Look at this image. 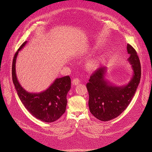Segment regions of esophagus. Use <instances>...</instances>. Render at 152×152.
I'll return each mask as SVG.
<instances>
[{
  "instance_id": "34e87169",
  "label": "esophagus",
  "mask_w": 152,
  "mask_h": 152,
  "mask_svg": "<svg viewBox=\"0 0 152 152\" xmlns=\"http://www.w3.org/2000/svg\"><path fill=\"white\" fill-rule=\"evenodd\" d=\"M80 83V80L78 78H75L73 79V80H72V84L74 86H77Z\"/></svg>"
}]
</instances>
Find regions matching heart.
<instances>
[{"label":"heart","mask_w":152,"mask_h":152,"mask_svg":"<svg viewBox=\"0 0 152 152\" xmlns=\"http://www.w3.org/2000/svg\"><path fill=\"white\" fill-rule=\"evenodd\" d=\"M98 63L96 60H91L87 63V66L91 69H95L98 67Z\"/></svg>","instance_id":"obj_1"}]
</instances>
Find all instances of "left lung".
Returning a JSON list of instances; mask_svg holds the SVG:
<instances>
[{"instance_id":"8db88e82","label":"left lung","mask_w":152,"mask_h":152,"mask_svg":"<svg viewBox=\"0 0 152 152\" xmlns=\"http://www.w3.org/2000/svg\"><path fill=\"white\" fill-rule=\"evenodd\" d=\"M130 54L128 60L133 70V75L126 86H115L104 79L106 67H100L90 76L87 88L89 95L90 113L101 121H109L122 114L130 103L140 83L141 67L136 50L127 45Z\"/></svg>"}]
</instances>
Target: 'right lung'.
Returning a JSON list of instances; mask_svg holds the SVG:
<instances>
[{
    "label": "right lung",
    "instance_id": "add662e5",
    "mask_svg": "<svg viewBox=\"0 0 152 152\" xmlns=\"http://www.w3.org/2000/svg\"><path fill=\"white\" fill-rule=\"evenodd\" d=\"M25 42L15 53L12 64V79L18 95L26 109L34 117L45 122H53L65 112L66 95L71 88L69 76L57 78L46 90L40 93H30L18 82L16 74V60L19 51L26 45Z\"/></svg>",
    "mask_w": 152,
    "mask_h": 152
}]
</instances>
